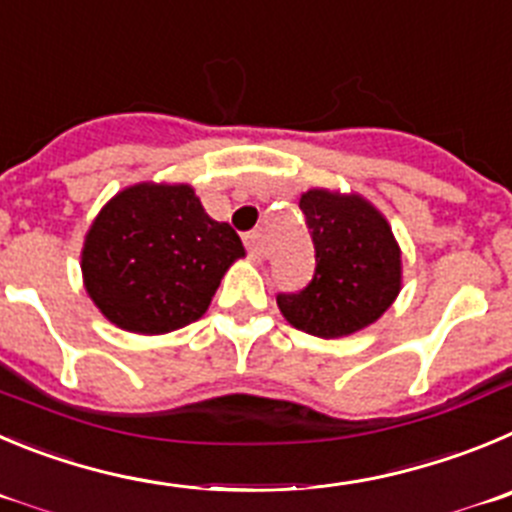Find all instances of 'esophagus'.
Returning a JSON list of instances; mask_svg holds the SVG:
<instances>
[{
	"label": "esophagus",
	"mask_w": 512,
	"mask_h": 512,
	"mask_svg": "<svg viewBox=\"0 0 512 512\" xmlns=\"http://www.w3.org/2000/svg\"><path fill=\"white\" fill-rule=\"evenodd\" d=\"M245 245H247V252H250L252 260L262 262V257H265V247H262V234L260 232H247L245 234Z\"/></svg>",
	"instance_id": "obj_1"
}]
</instances>
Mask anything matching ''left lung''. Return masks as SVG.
Returning <instances> with one entry per match:
<instances>
[{
	"instance_id": "1",
	"label": "left lung",
	"mask_w": 512,
	"mask_h": 512,
	"mask_svg": "<svg viewBox=\"0 0 512 512\" xmlns=\"http://www.w3.org/2000/svg\"><path fill=\"white\" fill-rule=\"evenodd\" d=\"M300 209L315 247L313 280L280 293L278 308L298 331L343 338L371 326L401 290V250L384 214L358 194L310 189Z\"/></svg>"
}]
</instances>
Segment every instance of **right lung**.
Returning <instances> with one entry per match:
<instances>
[{
  "label": "right lung",
  "mask_w": 512,
  "mask_h": 512,
  "mask_svg": "<svg viewBox=\"0 0 512 512\" xmlns=\"http://www.w3.org/2000/svg\"><path fill=\"white\" fill-rule=\"evenodd\" d=\"M240 257L237 232L209 217L189 184L143 181L100 209L80 267L90 300L108 321L159 336L199 321Z\"/></svg>",
  "instance_id": "add662e5"
}]
</instances>
